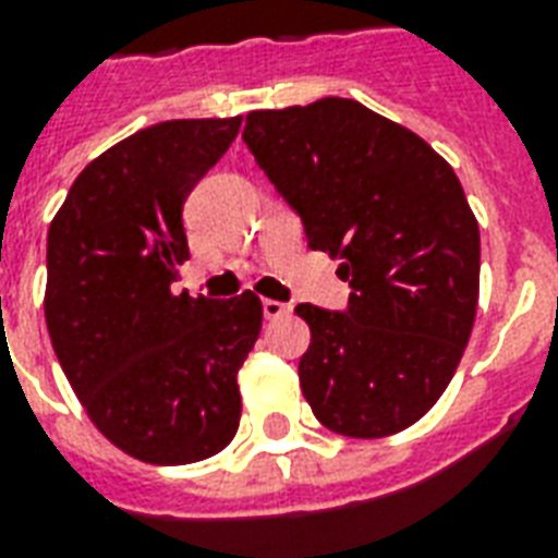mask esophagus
Returning <instances> with one entry per match:
<instances>
[{
  "mask_svg": "<svg viewBox=\"0 0 558 558\" xmlns=\"http://www.w3.org/2000/svg\"><path fill=\"white\" fill-rule=\"evenodd\" d=\"M287 314H290V304L275 302V299H266V302H263V316H266V319H280V316Z\"/></svg>",
  "mask_w": 558,
  "mask_h": 558,
  "instance_id": "1",
  "label": "esophagus"
}]
</instances>
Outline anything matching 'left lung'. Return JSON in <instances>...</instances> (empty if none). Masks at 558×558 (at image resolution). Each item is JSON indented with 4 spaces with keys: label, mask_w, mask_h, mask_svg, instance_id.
<instances>
[{
    "label": "left lung",
    "mask_w": 558,
    "mask_h": 558,
    "mask_svg": "<svg viewBox=\"0 0 558 558\" xmlns=\"http://www.w3.org/2000/svg\"><path fill=\"white\" fill-rule=\"evenodd\" d=\"M242 140L352 290L343 311L295 307L304 400L340 436L410 427L451 383L478 307V220L454 170L352 98L254 110Z\"/></svg>",
    "instance_id": "1"
}]
</instances>
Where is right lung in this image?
I'll return each instance as SVG.
<instances>
[{
    "mask_svg": "<svg viewBox=\"0 0 558 558\" xmlns=\"http://www.w3.org/2000/svg\"><path fill=\"white\" fill-rule=\"evenodd\" d=\"M232 119H172L107 148L47 232V331L95 427L125 454L182 466L239 430V367L263 304L172 292L187 259L182 208L239 134Z\"/></svg>",
    "mask_w": 558,
    "mask_h": 558,
    "instance_id": "right-lung-1",
    "label": "right lung"
}]
</instances>
